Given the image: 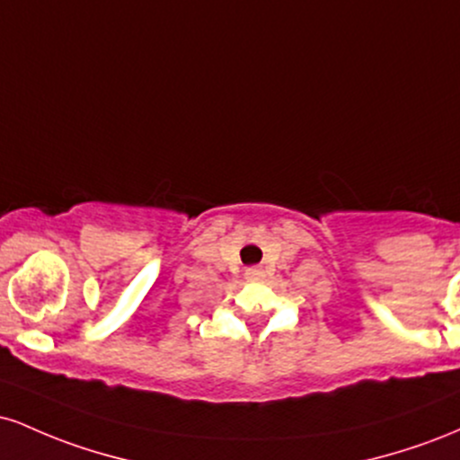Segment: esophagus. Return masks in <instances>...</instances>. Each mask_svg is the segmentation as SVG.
Masks as SVG:
<instances>
[{"label":"esophagus","instance_id":"1","mask_svg":"<svg viewBox=\"0 0 460 460\" xmlns=\"http://www.w3.org/2000/svg\"><path fill=\"white\" fill-rule=\"evenodd\" d=\"M246 279H260V277H263V270L260 266H251V268H246Z\"/></svg>","mask_w":460,"mask_h":460}]
</instances>
